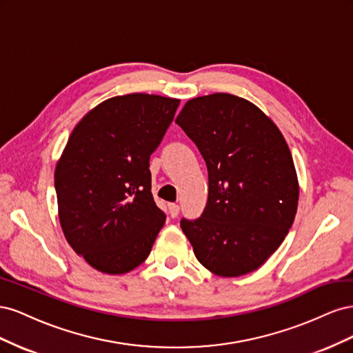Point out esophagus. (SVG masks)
Returning a JSON list of instances; mask_svg holds the SVG:
<instances>
[{
	"mask_svg": "<svg viewBox=\"0 0 353 353\" xmlns=\"http://www.w3.org/2000/svg\"><path fill=\"white\" fill-rule=\"evenodd\" d=\"M168 209H169V215L172 218H176L178 213H179V206L175 205V203H169L168 205Z\"/></svg>",
	"mask_w": 353,
	"mask_h": 353,
	"instance_id": "1",
	"label": "esophagus"
}]
</instances>
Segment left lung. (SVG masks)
<instances>
[{
  "instance_id": "8db88e82",
  "label": "left lung",
  "mask_w": 353,
  "mask_h": 353,
  "mask_svg": "<svg viewBox=\"0 0 353 353\" xmlns=\"http://www.w3.org/2000/svg\"><path fill=\"white\" fill-rule=\"evenodd\" d=\"M208 166V205L181 228L197 261L219 276L262 266L292 228L299 201L293 157L271 117L227 92L191 99L176 121Z\"/></svg>"
}]
</instances>
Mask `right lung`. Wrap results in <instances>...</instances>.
<instances>
[{
  "mask_svg": "<svg viewBox=\"0 0 353 353\" xmlns=\"http://www.w3.org/2000/svg\"><path fill=\"white\" fill-rule=\"evenodd\" d=\"M178 105L156 94L117 95L73 128L54 170L59 221L94 270L126 274L150 254L165 213L152 194L148 160Z\"/></svg>",
  "mask_w": 353,
  "mask_h": 353,
  "instance_id": "add662e5",
  "label": "right lung"
}]
</instances>
